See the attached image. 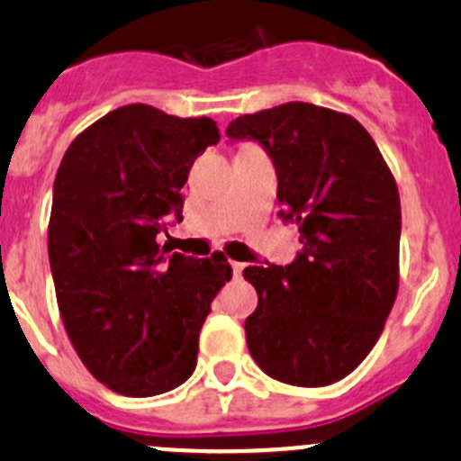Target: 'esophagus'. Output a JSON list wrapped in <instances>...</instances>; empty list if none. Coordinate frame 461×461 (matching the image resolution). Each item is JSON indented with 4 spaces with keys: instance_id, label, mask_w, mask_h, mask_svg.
Returning a JSON list of instances; mask_svg holds the SVG:
<instances>
[{
    "instance_id": "esophagus-1",
    "label": "esophagus",
    "mask_w": 461,
    "mask_h": 461,
    "mask_svg": "<svg viewBox=\"0 0 461 461\" xmlns=\"http://www.w3.org/2000/svg\"><path fill=\"white\" fill-rule=\"evenodd\" d=\"M231 269H234V276L239 278L240 274H243V269H245V263H239V260H231Z\"/></svg>"
}]
</instances>
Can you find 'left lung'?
I'll return each instance as SVG.
<instances>
[{"mask_svg":"<svg viewBox=\"0 0 461 461\" xmlns=\"http://www.w3.org/2000/svg\"><path fill=\"white\" fill-rule=\"evenodd\" d=\"M230 140H254L278 178V216L296 222L290 265H249L258 305L245 337L265 375L319 388L350 375L373 350L399 285L397 183L355 118L310 102L240 115Z\"/></svg>","mask_w":461,"mask_h":461,"instance_id":"obj_1","label":"left lung"}]
</instances>
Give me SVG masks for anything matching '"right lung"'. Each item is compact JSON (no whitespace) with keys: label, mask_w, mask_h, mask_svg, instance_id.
Here are the masks:
<instances>
[{"label":"right lung","mask_w":461,"mask_h":461,"mask_svg":"<svg viewBox=\"0 0 461 461\" xmlns=\"http://www.w3.org/2000/svg\"><path fill=\"white\" fill-rule=\"evenodd\" d=\"M221 140L209 118L127 104L59 162L49 260L59 314L86 370L127 397L169 393L196 370L198 334L231 267L222 254L165 257L194 160Z\"/></svg>","instance_id":"obj_1"}]
</instances>
